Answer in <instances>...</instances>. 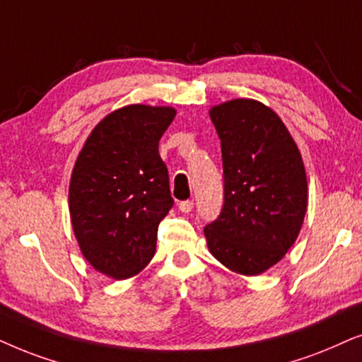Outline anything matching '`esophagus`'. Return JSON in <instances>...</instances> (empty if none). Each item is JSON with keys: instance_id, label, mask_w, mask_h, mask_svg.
Listing matches in <instances>:
<instances>
[{"instance_id": "obj_1", "label": "esophagus", "mask_w": 362, "mask_h": 362, "mask_svg": "<svg viewBox=\"0 0 362 362\" xmlns=\"http://www.w3.org/2000/svg\"><path fill=\"white\" fill-rule=\"evenodd\" d=\"M192 209H194V202L192 200H185V202H180V204H178V210L184 211V214H190Z\"/></svg>"}]
</instances>
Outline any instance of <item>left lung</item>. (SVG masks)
<instances>
[{
    "mask_svg": "<svg viewBox=\"0 0 362 362\" xmlns=\"http://www.w3.org/2000/svg\"><path fill=\"white\" fill-rule=\"evenodd\" d=\"M221 141L225 204L204 233L231 272L257 276L296 242L308 209L305 163L279 115L255 99L209 110Z\"/></svg>",
    "mask_w": 362,
    "mask_h": 362,
    "instance_id": "obj_1",
    "label": "left lung"
}]
</instances>
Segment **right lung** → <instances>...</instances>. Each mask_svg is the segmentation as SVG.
<instances>
[{"instance_id": "1", "label": "right lung", "mask_w": 362, "mask_h": 362, "mask_svg": "<svg viewBox=\"0 0 362 362\" xmlns=\"http://www.w3.org/2000/svg\"><path fill=\"white\" fill-rule=\"evenodd\" d=\"M177 110L131 104L105 115L86 139L69 182V214L81 253L112 279L136 276L156 255L172 209L158 141Z\"/></svg>"}]
</instances>
